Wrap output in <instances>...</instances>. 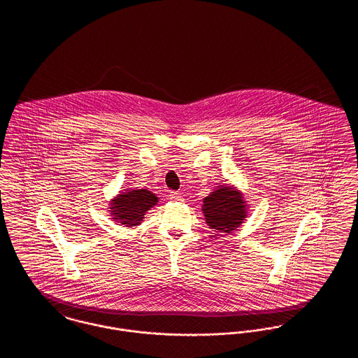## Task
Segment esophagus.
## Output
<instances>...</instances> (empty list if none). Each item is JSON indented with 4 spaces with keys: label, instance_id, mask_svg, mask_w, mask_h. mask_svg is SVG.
I'll return each mask as SVG.
<instances>
[{
    "label": "esophagus",
    "instance_id": "esophagus-1",
    "mask_svg": "<svg viewBox=\"0 0 358 358\" xmlns=\"http://www.w3.org/2000/svg\"><path fill=\"white\" fill-rule=\"evenodd\" d=\"M169 196H171V200H173V201H181L182 200V196L178 192H171Z\"/></svg>",
    "mask_w": 358,
    "mask_h": 358
}]
</instances>
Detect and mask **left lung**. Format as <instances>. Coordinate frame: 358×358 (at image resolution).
Returning <instances> with one entry per match:
<instances>
[{"label":"left lung","mask_w":358,"mask_h":358,"mask_svg":"<svg viewBox=\"0 0 358 358\" xmlns=\"http://www.w3.org/2000/svg\"><path fill=\"white\" fill-rule=\"evenodd\" d=\"M203 213L210 229L231 234L247 217V204L234 185H220L204 199Z\"/></svg>","instance_id":"1"}]
</instances>
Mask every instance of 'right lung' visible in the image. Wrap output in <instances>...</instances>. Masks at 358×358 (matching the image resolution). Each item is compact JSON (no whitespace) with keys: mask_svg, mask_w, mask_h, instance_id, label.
<instances>
[{"mask_svg":"<svg viewBox=\"0 0 358 358\" xmlns=\"http://www.w3.org/2000/svg\"><path fill=\"white\" fill-rule=\"evenodd\" d=\"M158 203V197L148 189H129L120 192L111 200L110 213L114 222L126 227H136L145 217V213Z\"/></svg>","mask_w":358,"mask_h":358,"instance_id":"right-lung-1","label":"right lung"}]
</instances>
